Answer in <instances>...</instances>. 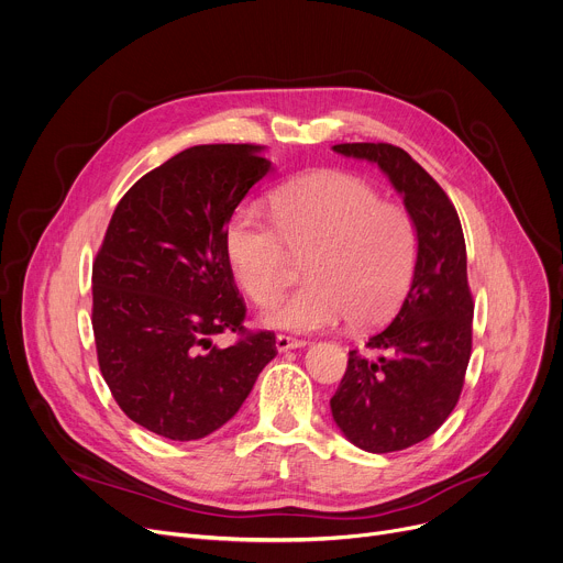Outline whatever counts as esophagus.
<instances>
[{
  "mask_svg": "<svg viewBox=\"0 0 563 563\" xmlns=\"http://www.w3.org/2000/svg\"><path fill=\"white\" fill-rule=\"evenodd\" d=\"M301 346H306L303 340H297V338H290V335H277V338H275V349H277L279 353L290 351V349H301Z\"/></svg>",
  "mask_w": 563,
  "mask_h": 563,
  "instance_id": "34e87169",
  "label": "esophagus"
}]
</instances>
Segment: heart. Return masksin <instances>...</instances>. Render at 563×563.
<instances>
[{
  "instance_id": "b5f03b06",
  "label": "heart",
  "mask_w": 563,
  "mask_h": 563,
  "mask_svg": "<svg viewBox=\"0 0 563 563\" xmlns=\"http://www.w3.org/2000/svg\"><path fill=\"white\" fill-rule=\"evenodd\" d=\"M273 217L236 208L223 232L228 264L257 303L288 284L292 255H306L308 282L264 310V322L316 333L351 318L380 324L402 303L418 266L420 236L411 214L385 203L376 187L344 172H316L284 183Z\"/></svg>"
}]
</instances>
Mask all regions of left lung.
Wrapping results in <instances>:
<instances>
[{"instance_id":"obj_1","label":"left lung","mask_w":563,"mask_h":563,"mask_svg":"<svg viewBox=\"0 0 563 563\" xmlns=\"http://www.w3.org/2000/svg\"><path fill=\"white\" fill-rule=\"evenodd\" d=\"M333 152L376 163L420 236L416 275L398 316L366 342L378 357L349 351L346 373L331 398L333 420L355 448L400 452L429 439L463 391L474 318L465 236L443 187L405 150L342 143Z\"/></svg>"}]
</instances>
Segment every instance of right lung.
<instances>
[{"instance_id":"right-lung-1","label":"right lung","mask_w":563,"mask_h":563,"mask_svg":"<svg viewBox=\"0 0 563 563\" xmlns=\"http://www.w3.org/2000/svg\"><path fill=\"white\" fill-rule=\"evenodd\" d=\"M262 145H197L136 180L93 262V338L118 407L169 441L225 424L277 355L275 333L243 327L223 232L271 161ZM232 330L221 350L211 338Z\"/></svg>"}]
</instances>
